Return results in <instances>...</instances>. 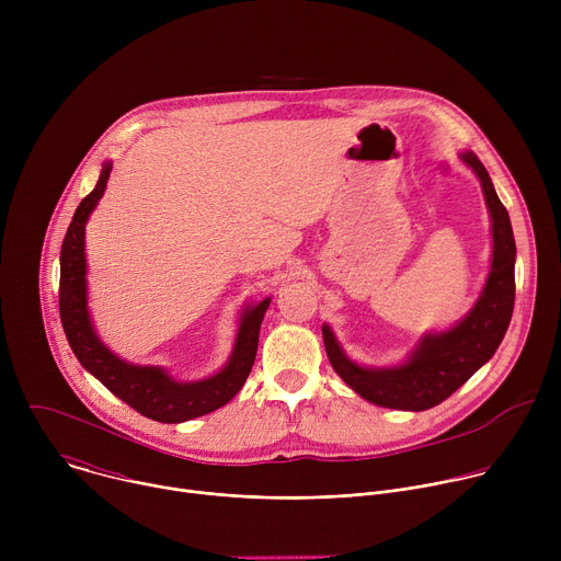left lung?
<instances>
[{
    "mask_svg": "<svg viewBox=\"0 0 561 561\" xmlns=\"http://www.w3.org/2000/svg\"><path fill=\"white\" fill-rule=\"evenodd\" d=\"M459 159L482 184L493 237L491 268L472 308L450 329L424 333L409 357L394 366H364L351 359L333 329L322 324L327 355L335 373L366 402L383 409L417 413L442 404L495 355L511 324L517 257L511 217L477 154L461 150Z\"/></svg>",
    "mask_w": 561,
    "mask_h": 561,
    "instance_id": "left-lung-1",
    "label": "left lung"
}]
</instances>
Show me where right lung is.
<instances>
[{
  "instance_id": "right-lung-1",
  "label": "right lung",
  "mask_w": 561,
  "mask_h": 561,
  "mask_svg": "<svg viewBox=\"0 0 561 561\" xmlns=\"http://www.w3.org/2000/svg\"><path fill=\"white\" fill-rule=\"evenodd\" d=\"M113 162H104L98 186L79 202L66 230L59 257V317L66 340L95 379H100L122 402L148 420L180 424L228 404L242 390L260 342V327L273 297L251 301L239 314V327L228 362L210 377L195 381L175 379L164 366L130 364L115 355L98 335L89 310V264H87V224L104 197Z\"/></svg>"
}]
</instances>
